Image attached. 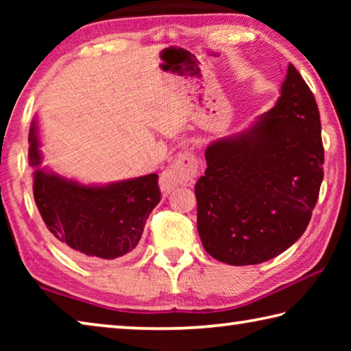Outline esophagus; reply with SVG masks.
<instances>
[{"label":"esophagus","instance_id":"34e87169","mask_svg":"<svg viewBox=\"0 0 351 351\" xmlns=\"http://www.w3.org/2000/svg\"><path fill=\"white\" fill-rule=\"evenodd\" d=\"M199 173L198 159L193 153L182 152L176 154L173 164L169 170H165L159 184L164 193H170L178 186H193Z\"/></svg>","mask_w":351,"mask_h":351}]
</instances>
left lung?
Masks as SVG:
<instances>
[{
    "label": "left lung",
    "instance_id": "left-lung-1",
    "mask_svg": "<svg viewBox=\"0 0 351 351\" xmlns=\"http://www.w3.org/2000/svg\"><path fill=\"white\" fill-rule=\"evenodd\" d=\"M195 186L199 239L234 266L277 257L300 239L324 180L316 99L293 64L280 97L241 132L212 141Z\"/></svg>",
    "mask_w": 351,
    "mask_h": 351
}]
</instances>
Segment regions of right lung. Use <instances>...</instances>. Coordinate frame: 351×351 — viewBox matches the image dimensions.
<instances>
[{
	"label": "right lung",
	"mask_w": 351,
	"mask_h": 351,
	"mask_svg": "<svg viewBox=\"0 0 351 351\" xmlns=\"http://www.w3.org/2000/svg\"><path fill=\"white\" fill-rule=\"evenodd\" d=\"M29 144L35 204L49 232L83 260H114L132 254L145 219L161 201L158 175L104 186L58 175L41 165L37 119L29 130Z\"/></svg>",
	"instance_id": "obj_1"
}]
</instances>
